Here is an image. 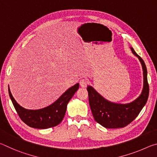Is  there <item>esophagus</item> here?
I'll return each mask as SVG.
<instances>
[{"label":"esophagus","instance_id":"obj_1","mask_svg":"<svg viewBox=\"0 0 157 157\" xmlns=\"http://www.w3.org/2000/svg\"><path fill=\"white\" fill-rule=\"evenodd\" d=\"M79 83L81 87H82V88H85V87H86L87 84H88V81L85 79H82L79 80Z\"/></svg>","mask_w":157,"mask_h":157}]
</instances>
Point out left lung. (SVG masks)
<instances>
[{
    "instance_id": "left-lung-1",
    "label": "left lung",
    "mask_w": 157,
    "mask_h": 157,
    "mask_svg": "<svg viewBox=\"0 0 157 157\" xmlns=\"http://www.w3.org/2000/svg\"><path fill=\"white\" fill-rule=\"evenodd\" d=\"M131 49L141 63L144 77L143 91L136 100L129 104H116L105 99L93 87L87 86L89 105L95 121L106 128H121L128 125L136 118L147 102L150 91L147 68L142 58L132 48Z\"/></svg>"
}]
</instances>
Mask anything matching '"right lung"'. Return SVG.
I'll use <instances>...</instances> for the list:
<instances>
[{"label":"right lung","instance_id":"1","mask_svg":"<svg viewBox=\"0 0 157 157\" xmlns=\"http://www.w3.org/2000/svg\"><path fill=\"white\" fill-rule=\"evenodd\" d=\"M78 88V83L63 93L52 105L38 110H28L21 107L13 98L10 88L8 91L13 105L23 122L33 128L47 129L57 126L62 121L68 103Z\"/></svg>","mask_w":157,"mask_h":157}]
</instances>
